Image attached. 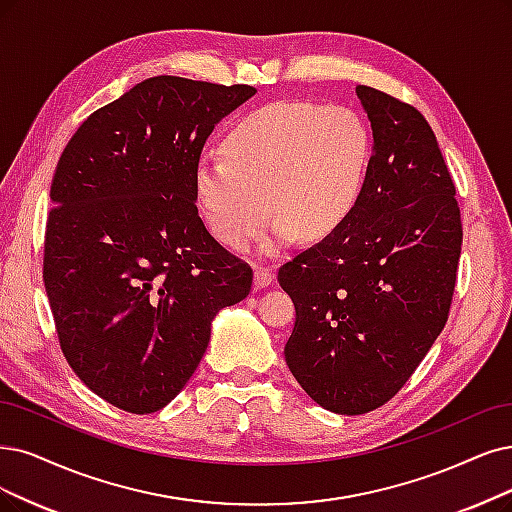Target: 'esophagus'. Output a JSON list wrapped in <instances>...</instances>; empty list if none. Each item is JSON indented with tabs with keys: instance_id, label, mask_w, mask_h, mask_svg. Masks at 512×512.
Wrapping results in <instances>:
<instances>
[{
	"instance_id": "obj_1",
	"label": "esophagus",
	"mask_w": 512,
	"mask_h": 512,
	"mask_svg": "<svg viewBox=\"0 0 512 512\" xmlns=\"http://www.w3.org/2000/svg\"><path fill=\"white\" fill-rule=\"evenodd\" d=\"M253 272H255V276H253L255 289H263V287H268L270 282L274 280V274H272V270H270L268 266H255V268H253Z\"/></svg>"
}]
</instances>
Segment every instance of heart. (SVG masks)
Returning a JSON list of instances; mask_svg holds the SVG:
<instances>
[{"instance_id":"b5f03b06","label":"heart","mask_w":512,"mask_h":512,"mask_svg":"<svg viewBox=\"0 0 512 512\" xmlns=\"http://www.w3.org/2000/svg\"><path fill=\"white\" fill-rule=\"evenodd\" d=\"M361 113L274 101L242 116L224 154H204L194 173L200 211L219 242L242 251L278 213L263 251L278 253L301 232L323 238L350 215L371 160ZM271 204H267V200Z\"/></svg>"}]
</instances>
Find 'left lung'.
<instances>
[{"label": "left lung", "instance_id": "8db88e82", "mask_svg": "<svg viewBox=\"0 0 512 512\" xmlns=\"http://www.w3.org/2000/svg\"><path fill=\"white\" fill-rule=\"evenodd\" d=\"M356 97L373 156L350 215L278 270L295 304L285 361L312 401L339 415L388 403L443 331L462 221L422 113L371 86Z\"/></svg>", "mask_w": 512, "mask_h": 512}]
</instances>
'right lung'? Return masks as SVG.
I'll use <instances>...</instances> for the list:
<instances>
[{"label":"right lung","mask_w":512,"mask_h":512,"mask_svg":"<svg viewBox=\"0 0 512 512\" xmlns=\"http://www.w3.org/2000/svg\"><path fill=\"white\" fill-rule=\"evenodd\" d=\"M257 90L158 75L84 120L50 187L44 285L75 375L154 413L200 365L221 308L253 270L208 234L194 192L215 124Z\"/></svg>","instance_id":"add662e5"}]
</instances>
